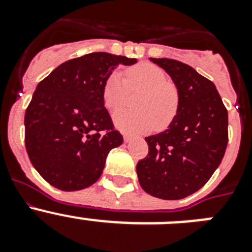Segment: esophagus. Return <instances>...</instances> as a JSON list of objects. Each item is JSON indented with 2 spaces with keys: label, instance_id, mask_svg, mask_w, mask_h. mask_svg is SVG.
Listing matches in <instances>:
<instances>
[{
  "label": "esophagus",
  "instance_id": "obj_1",
  "mask_svg": "<svg viewBox=\"0 0 252 252\" xmlns=\"http://www.w3.org/2000/svg\"><path fill=\"white\" fill-rule=\"evenodd\" d=\"M131 140H132V136H130V135H124V141L125 142H130Z\"/></svg>",
  "mask_w": 252,
  "mask_h": 252
}]
</instances>
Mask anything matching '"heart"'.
I'll return each mask as SVG.
<instances>
[{
  "instance_id": "1",
  "label": "heart",
  "mask_w": 252,
  "mask_h": 252,
  "mask_svg": "<svg viewBox=\"0 0 252 252\" xmlns=\"http://www.w3.org/2000/svg\"><path fill=\"white\" fill-rule=\"evenodd\" d=\"M128 90L144 91L136 101L139 110L120 111L113 116V124L125 133H144L165 130L177 115L179 95L174 86L159 66L142 63L126 72V81L120 72L107 78L103 86L104 106L117 111L127 103Z\"/></svg>"
}]
</instances>
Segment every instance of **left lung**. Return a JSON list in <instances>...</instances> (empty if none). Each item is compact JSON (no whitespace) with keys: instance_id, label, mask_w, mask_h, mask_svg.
<instances>
[{"instance_id":"1","label":"left lung","mask_w":252,"mask_h":252,"mask_svg":"<svg viewBox=\"0 0 252 252\" xmlns=\"http://www.w3.org/2000/svg\"><path fill=\"white\" fill-rule=\"evenodd\" d=\"M177 87V115L162 132L145 137L149 154L137 162L141 188L161 199H182L197 192L221 164L228 141V113L216 86L174 59L150 58Z\"/></svg>"}]
</instances>
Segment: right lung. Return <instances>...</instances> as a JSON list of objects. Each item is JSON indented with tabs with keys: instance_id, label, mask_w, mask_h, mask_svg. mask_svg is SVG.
Here are the masks:
<instances>
[{
	"instance_id": "right-lung-1",
	"label": "right lung",
	"mask_w": 252,
	"mask_h": 252,
	"mask_svg": "<svg viewBox=\"0 0 252 252\" xmlns=\"http://www.w3.org/2000/svg\"><path fill=\"white\" fill-rule=\"evenodd\" d=\"M136 62L91 53L60 64L37 84L25 113V146L51 186L74 192L99 179L108 153L124 142L104 107L103 86L117 66Z\"/></svg>"
}]
</instances>
